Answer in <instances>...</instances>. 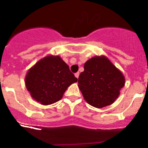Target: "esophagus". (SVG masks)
Masks as SVG:
<instances>
[{
    "mask_svg": "<svg viewBox=\"0 0 148 148\" xmlns=\"http://www.w3.org/2000/svg\"><path fill=\"white\" fill-rule=\"evenodd\" d=\"M79 74H80V73H78V72H77L76 73H75V76L77 78H78V77H79Z\"/></svg>",
    "mask_w": 148,
    "mask_h": 148,
    "instance_id": "esophagus-1",
    "label": "esophagus"
}]
</instances>
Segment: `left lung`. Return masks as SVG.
Instances as JSON below:
<instances>
[{"label":"left lung","mask_w":148,"mask_h":148,"mask_svg":"<svg viewBox=\"0 0 148 148\" xmlns=\"http://www.w3.org/2000/svg\"><path fill=\"white\" fill-rule=\"evenodd\" d=\"M78 78V87L87 102L101 108L113 104L125 86L122 73L104 56L90 58Z\"/></svg>","instance_id":"left-lung-1"}]
</instances>
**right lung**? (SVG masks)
I'll return each mask as SVG.
<instances>
[{"label": "right lung", "mask_w": 148, "mask_h": 148, "mask_svg": "<svg viewBox=\"0 0 148 148\" xmlns=\"http://www.w3.org/2000/svg\"><path fill=\"white\" fill-rule=\"evenodd\" d=\"M77 81L59 56H47L29 70L25 83L32 97L47 105L58 101L67 87Z\"/></svg>", "instance_id": "obj_1"}]
</instances>
